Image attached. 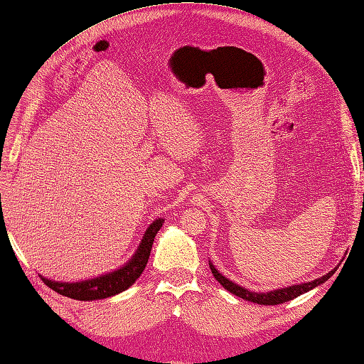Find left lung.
<instances>
[{
    "instance_id": "1",
    "label": "left lung",
    "mask_w": 364,
    "mask_h": 364,
    "mask_svg": "<svg viewBox=\"0 0 364 364\" xmlns=\"http://www.w3.org/2000/svg\"><path fill=\"white\" fill-rule=\"evenodd\" d=\"M209 267H210V271H212L213 277H215L217 282L223 287H225L226 291H229L230 294H234L240 298H243V300H246V301H252V303H257V304H266V306H275V304L291 301V300H294V298L300 296L301 294L309 292V291H312L314 287L323 284L324 282H328V279L335 274V271H337V267H333L329 274H326L320 278H315V279H312V282H307V283L292 284V286H287V287H279V289H274V291H267V292H252V291H249V289H246L243 286L230 282L229 278H226L218 271L215 266H213L212 262H209Z\"/></svg>"
}]
</instances>
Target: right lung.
<instances>
[{"label": "right lung", "mask_w": 364, "mask_h": 364, "mask_svg": "<svg viewBox=\"0 0 364 364\" xmlns=\"http://www.w3.org/2000/svg\"><path fill=\"white\" fill-rule=\"evenodd\" d=\"M163 223L164 218H156L154 223H151V226L144 232L141 243L138 245V249L135 250V254L129 258V262L109 274H102L75 283L55 282V279L46 278L43 275L40 277L46 286H49L55 292H58L64 296L73 298V300L92 301L114 296L132 286L136 282V278H139V275L143 274L149 255H151L155 235L156 232L161 229Z\"/></svg>", "instance_id": "obj_1"}]
</instances>
